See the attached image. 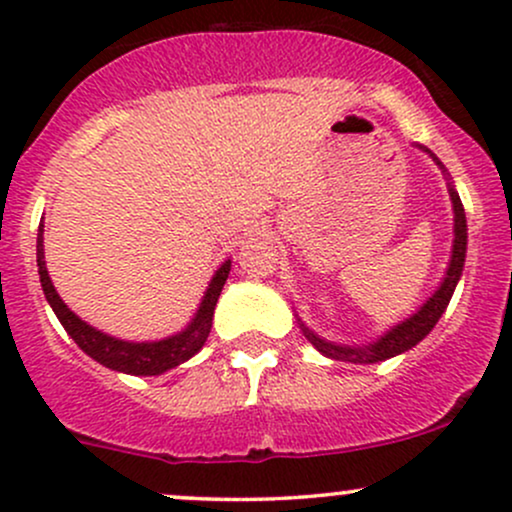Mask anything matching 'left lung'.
I'll return each mask as SVG.
<instances>
[{"mask_svg": "<svg viewBox=\"0 0 512 512\" xmlns=\"http://www.w3.org/2000/svg\"><path fill=\"white\" fill-rule=\"evenodd\" d=\"M414 146L416 149L424 151V154L431 156L433 163L440 168V173H443L445 180H448V195L452 202V221H455L452 223V236L455 238H452L448 267H445V274H443V279H440L438 289L433 291L431 296H428L426 301L414 310V313H411L409 317H404V320L397 322V325H392L390 330H385L378 339H373V342H366V344L330 342V339L320 337V334L310 330L301 317L296 315V320H298V325H301L305 339H308V342L313 344L322 356L334 358V361L378 363V361H387V358L399 356V354H404V351L414 349V346L419 344L421 339H426V334L438 325L440 315L445 313L452 293H455L457 281L462 279L464 257H467V216H464L460 195H457L455 182H452L450 173L445 170L443 163H440V158L433 154L431 149H426V146H421V144H414Z\"/></svg>", "mask_w": 512, "mask_h": 512, "instance_id": "obj_1", "label": "left lung"}]
</instances>
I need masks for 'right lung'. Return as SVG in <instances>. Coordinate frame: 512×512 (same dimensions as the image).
Returning <instances> with one entry per match:
<instances>
[{
	"label": "right lung",
	"instance_id": "obj_1",
	"mask_svg": "<svg viewBox=\"0 0 512 512\" xmlns=\"http://www.w3.org/2000/svg\"><path fill=\"white\" fill-rule=\"evenodd\" d=\"M45 223L40 221L38 226V245H35V255H38V274L40 286H43L45 298H48L52 313L62 322L69 337L79 344V349L101 366L117 370V373L127 375H161L166 370L180 366V363L190 361L192 356L199 354L204 342H207L211 332V320H214V308L219 303L221 289L226 284L228 274H231V260H223L211 276L207 291H204L199 308L192 315V320L182 327L180 332L170 334V337L156 339V342H129V339L113 337V334L96 330L81 320L79 315L62 301L60 293L52 286L48 264H45V245H43Z\"/></svg>",
	"mask_w": 512,
	"mask_h": 512
}]
</instances>
